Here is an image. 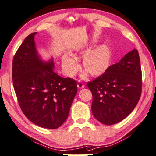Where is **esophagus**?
I'll return each mask as SVG.
<instances>
[{
	"mask_svg": "<svg viewBox=\"0 0 156 156\" xmlns=\"http://www.w3.org/2000/svg\"><path fill=\"white\" fill-rule=\"evenodd\" d=\"M77 86H78V89H81V88H83V87H85V85L83 84V83L81 82V81H78Z\"/></svg>",
	"mask_w": 156,
	"mask_h": 156,
	"instance_id": "obj_1",
	"label": "esophagus"
}]
</instances>
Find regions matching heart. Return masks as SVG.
Here are the masks:
<instances>
[{
    "instance_id": "heart-1",
    "label": "heart",
    "mask_w": 156,
    "mask_h": 156,
    "mask_svg": "<svg viewBox=\"0 0 156 156\" xmlns=\"http://www.w3.org/2000/svg\"><path fill=\"white\" fill-rule=\"evenodd\" d=\"M84 52H80L83 54ZM111 54L107 46L101 45L87 52L83 57V67L93 76L103 73L108 67ZM62 68L66 76L72 77L77 73L80 66L77 62L68 55H64L62 59ZM87 72L82 75L83 78L87 76Z\"/></svg>"
}]
</instances>
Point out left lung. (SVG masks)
I'll return each instance as SVG.
<instances>
[{"label":"left lung","instance_id":"obj_1","mask_svg":"<svg viewBox=\"0 0 156 156\" xmlns=\"http://www.w3.org/2000/svg\"><path fill=\"white\" fill-rule=\"evenodd\" d=\"M92 94L93 115L104 125L120 122L137 104L142 89L138 51L134 49L111 65L99 77L87 83Z\"/></svg>","mask_w":156,"mask_h":156}]
</instances>
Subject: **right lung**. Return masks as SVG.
I'll return each mask as SVG.
<instances>
[{"label": "right lung", "mask_w": 156, "mask_h": 156, "mask_svg": "<svg viewBox=\"0 0 156 156\" xmlns=\"http://www.w3.org/2000/svg\"><path fill=\"white\" fill-rule=\"evenodd\" d=\"M29 35L14 56L12 81L19 104L25 116L38 126L57 129L69 115L78 91L73 79L62 78L53 70L52 58L41 59L34 36Z\"/></svg>", "instance_id": "1"}]
</instances>
